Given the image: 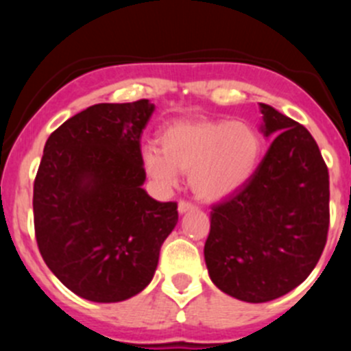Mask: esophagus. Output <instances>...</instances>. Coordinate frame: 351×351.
Segmentation results:
<instances>
[{"mask_svg": "<svg viewBox=\"0 0 351 351\" xmlns=\"http://www.w3.org/2000/svg\"><path fill=\"white\" fill-rule=\"evenodd\" d=\"M193 208H195V205L193 204H190V202H186V200H180V204H178L180 214H185V212L193 210Z\"/></svg>", "mask_w": 351, "mask_h": 351, "instance_id": "obj_1", "label": "esophagus"}]
</instances>
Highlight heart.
I'll return each mask as SVG.
<instances>
[{
  "label": "heart",
  "instance_id": "obj_1",
  "mask_svg": "<svg viewBox=\"0 0 351 351\" xmlns=\"http://www.w3.org/2000/svg\"><path fill=\"white\" fill-rule=\"evenodd\" d=\"M161 146L144 147L146 173L161 186H175L178 171L202 200H222L243 189L256 171L261 137L247 122L182 120L162 132Z\"/></svg>",
  "mask_w": 351,
  "mask_h": 351
}]
</instances>
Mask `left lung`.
I'll use <instances>...</instances> for the list:
<instances>
[{
  "instance_id": "left-lung-1",
  "label": "left lung",
  "mask_w": 351,
  "mask_h": 351,
  "mask_svg": "<svg viewBox=\"0 0 351 351\" xmlns=\"http://www.w3.org/2000/svg\"><path fill=\"white\" fill-rule=\"evenodd\" d=\"M260 112V130L275 139L250 182L212 207L204 247L215 287L253 304L302 284L329 228V175L316 141L270 105Z\"/></svg>"
}]
</instances>
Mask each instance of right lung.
<instances>
[{
  "instance_id": "obj_1",
  "label": "right lung",
  "mask_w": 351,
  "mask_h": 351,
  "mask_svg": "<svg viewBox=\"0 0 351 351\" xmlns=\"http://www.w3.org/2000/svg\"><path fill=\"white\" fill-rule=\"evenodd\" d=\"M154 108L149 100L93 105L45 143L34 183L35 238L52 274L91 302L146 289L178 222L176 202L143 189L141 134Z\"/></svg>"
}]
</instances>
